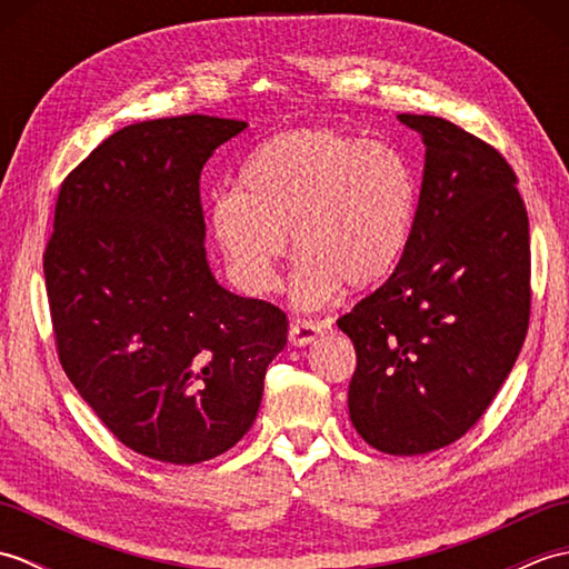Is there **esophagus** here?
<instances>
[{"label": "esophagus", "instance_id": "34e87169", "mask_svg": "<svg viewBox=\"0 0 569 569\" xmlns=\"http://www.w3.org/2000/svg\"><path fill=\"white\" fill-rule=\"evenodd\" d=\"M328 330H332V320L325 318V320H296L291 325V330H288V340L296 347H306L312 345L318 340L320 335H325Z\"/></svg>", "mask_w": 569, "mask_h": 569}]
</instances>
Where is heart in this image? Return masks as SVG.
<instances>
[{
    "label": "heart",
    "instance_id": "1",
    "mask_svg": "<svg viewBox=\"0 0 569 569\" xmlns=\"http://www.w3.org/2000/svg\"><path fill=\"white\" fill-rule=\"evenodd\" d=\"M416 217V178L381 143L293 129L241 163L234 192L210 204L212 234L244 291L271 293L293 237V298L320 308L337 288L365 291L393 271Z\"/></svg>",
    "mask_w": 569,
    "mask_h": 569
}]
</instances>
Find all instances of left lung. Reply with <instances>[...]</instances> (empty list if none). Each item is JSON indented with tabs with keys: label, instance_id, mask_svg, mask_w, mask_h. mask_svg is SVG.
Returning <instances> with one entry per match:
<instances>
[{
	"label": "left lung",
	"instance_id": "obj_1",
	"mask_svg": "<svg viewBox=\"0 0 569 569\" xmlns=\"http://www.w3.org/2000/svg\"><path fill=\"white\" fill-rule=\"evenodd\" d=\"M413 227L393 273L337 325L355 342L349 418L386 455H426L485 416L530 318L528 212L509 161L430 114Z\"/></svg>",
	"mask_w": 569,
	"mask_h": 569
}]
</instances>
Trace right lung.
I'll return each mask as SVG.
<instances>
[{
    "label": "right lung",
    "mask_w": 569,
    "mask_h": 569,
    "mask_svg": "<svg viewBox=\"0 0 569 569\" xmlns=\"http://www.w3.org/2000/svg\"><path fill=\"white\" fill-rule=\"evenodd\" d=\"M247 122L183 114L114 131L60 183L43 253L56 349L114 438L198 465L257 420L288 318L204 259L200 173Z\"/></svg>",
    "instance_id": "add662e5"
}]
</instances>
